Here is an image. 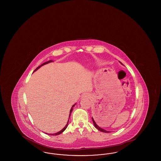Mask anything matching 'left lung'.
<instances>
[{
  "label": "left lung",
  "instance_id": "1",
  "mask_svg": "<svg viewBox=\"0 0 161 161\" xmlns=\"http://www.w3.org/2000/svg\"><path fill=\"white\" fill-rule=\"evenodd\" d=\"M92 121H93V124H94V125H95V127L98 130H100V131H102V132H104V133H110V131H109L104 130L103 129H102L101 127H100V126L97 125H97V124L98 123H97V121H96V119H95V118L93 119V118H92Z\"/></svg>",
  "mask_w": 161,
  "mask_h": 161
}]
</instances>
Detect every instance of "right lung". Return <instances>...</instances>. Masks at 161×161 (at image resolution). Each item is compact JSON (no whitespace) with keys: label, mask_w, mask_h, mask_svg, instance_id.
Instances as JSON below:
<instances>
[{"label":"right lung","mask_w":161,"mask_h":161,"mask_svg":"<svg viewBox=\"0 0 161 161\" xmlns=\"http://www.w3.org/2000/svg\"><path fill=\"white\" fill-rule=\"evenodd\" d=\"M51 62H53V60H49V61H46V62H45V63H43V64H42L40 66H39L38 67H37L36 69H35L34 70V72H35V71H36L37 69H39L41 66H43V65H45V64H47V63H51ZM75 105V104H74V105H73L72 106V108H71V109H70V114H69V117H70V114H71V112H72V111L73 110V107H74V106ZM68 123H69V120H68V123H67V124H66V125H65V127L62 129V130H61V131H58V132H57V133H53V134H49V133H47V135H53V136H55V135H59V134H60V133H61L62 132H63L64 130H65V129L67 128V127H68Z\"/></svg>","instance_id":"right-lung-1"}]
</instances>
